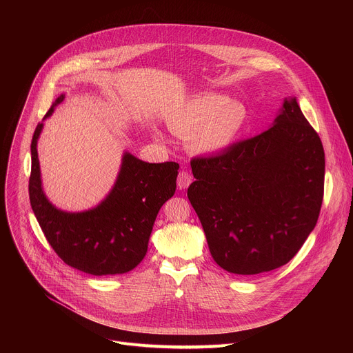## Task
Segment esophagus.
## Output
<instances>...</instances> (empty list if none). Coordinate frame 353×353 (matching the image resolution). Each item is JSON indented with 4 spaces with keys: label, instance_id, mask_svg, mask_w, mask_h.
<instances>
[{
    "label": "esophagus",
    "instance_id": "34e87169",
    "mask_svg": "<svg viewBox=\"0 0 353 353\" xmlns=\"http://www.w3.org/2000/svg\"><path fill=\"white\" fill-rule=\"evenodd\" d=\"M191 183H192V176H191V173H188L187 170H181V172L179 173V176H177V187H179L180 190H184V188H187Z\"/></svg>",
    "mask_w": 353,
    "mask_h": 353
}]
</instances>
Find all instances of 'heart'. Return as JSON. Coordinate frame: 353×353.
Returning a JSON list of instances; mask_svg holds the SVG:
<instances>
[{
	"mask_svg": "<svg viewBox=\"0 0 353 353\" xmlns=\"http://www.w3.org/2000/svg\"><path fill=\"white\" fill-rule=\"evenodd\" d=\"M245 120V109L229 102L223 94L203 93L188 99L169 119V128L181 137H191L196 152H216L228 146Z\"/></svg>",
	"mask_w": 353,
	"mask_h": 353,
	"instance_id": "b5f03b06",
	"label": "heart"
}]
</instances>
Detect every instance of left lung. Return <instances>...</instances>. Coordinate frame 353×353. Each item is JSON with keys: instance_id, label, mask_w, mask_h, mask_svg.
<instances>
[{"instance_id": "1", "label": "left lung", "mask_w": 353, "mask_h": 353, "mask_svg": "<svg viewBox=\"0 0 353 353\" xmlns=\"http://www.w3.org/2000/svg\"><path fill=\"white\" fill-rule=\"evenodd\" d=\"M187 195L211 256L228 272L256 275L288 264L314 229L324 196L321 139L296 97L274 124L210 158H192Z\"/></svg>"}]
</instances>
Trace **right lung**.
Wrapping results in <instances>:
<instances>
[{
	"mask_svg": "<svg viewBox=\"0 0 353 353\" xmlns=\"http://www.w3.org/2000/svg\"><path fill=\"white\" fill-rule=\"evenodd\" d=\"M57 97L44 119L63 102ZM39 123L30 145L29 198L34 216L57 256L70 267L102 276L134 270L145 257L157 215L176 191L179 163H148L125 152L117 181L96 208L64 212L50 204L41 188L37 159Z\"/></svg>",
	"mask_w": 353,
	"mask_h": 353,
	"instance_id": "add662e5",
	"label": "right lung"
}]
</instances>
